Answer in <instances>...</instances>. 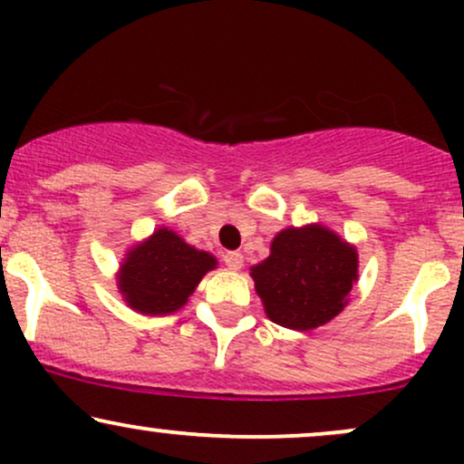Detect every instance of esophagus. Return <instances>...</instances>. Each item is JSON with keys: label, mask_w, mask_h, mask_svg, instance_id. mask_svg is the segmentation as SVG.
Segmentation results:
<instances>
[{"label": "esophagus", "mask_w": 464, "mask_h": 464, "mask_svg": "<svg viewBox=\"0 0 464 464\" xmlns=\"http://www.w3.org/2000/svg\"><path fill=\"white\" fill-rule=\"evenodd\" d=\"M222 259H225L228 270H239L244 266L242 253H236V250H231V253H225V257H222Z\"/></svg>", "instance_id": "34e87169"}]
</instances>
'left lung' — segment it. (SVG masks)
Wrapping results in <instances>:
<instances>
[{
    "label": "left lung",
    "mask_w": 464,
    "mask_h": 464,
    "mask_svg": "<svg viewBox=\"0 0 464 464\" xmlns=\"http://www.w3.org/2000/svg\"><path fill=\"white\" fill-rule=\"evenodd\" d=\"M250 276L270 321L307 332L344 310L358 281V253L323 225L290 227L276 233Z\"/></svg>",
    "instance_id": "left-lung-1"
}]
</instances>
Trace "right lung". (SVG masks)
Masks as SVG:
<instances>
[{
  "mask_svg": "<svg viewBox=\"0 0 464 464\" xmlns=\"http://www.w3.org/2000/svg\"><path fill=\"white\" fill-rule=\"evenodd\" d=\"M216 266L214 255L189 246L177 233L161 227L126 253L117 287L135 312L161 316L179 312L202 276Z\"/></svg>",
  "mask_w": 464,
  "mask_h": 464,
  "instance_id": "obj_1",
  "label": "right lung"
}]
</instances>
